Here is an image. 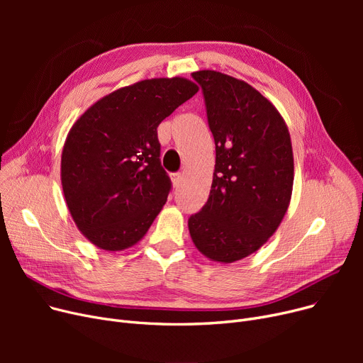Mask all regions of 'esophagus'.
Segmentation results:
<instances>
[{
  "label": "esophagus",
  "instance_id": "34e87169",
  "mask_svg": "<svg viewBox=\"0 0 363 363\" xmlns=\"http://www.w3.org/2000/svg\"><path fill=\"white\" fill-rule=\"evenodd\" d=\"M170 179H172V184H174V186L178 188L182 182V175L181 174H174V175H170Z\"/></svg>",
  "mask_w": 363,
  "mask_h": 363
}]
</instances>
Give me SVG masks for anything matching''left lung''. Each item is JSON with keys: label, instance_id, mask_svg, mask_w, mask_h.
Wrapping results in <instances>:
<instances>
[{"label": "left lung", "instance_id": "left-lung-1", "mask_svg": "<svg viewBox=\"0 0 363 363\" xmlns=\"http://www.w3.org/2000/svg\"><path fill=\"white\" fill-rule=\"evenodd\" d=\"M193 78L204 94L216 164L207 203L188 230L201 255L226 264L257 252L287 213L291 138L277 107L252 85L216 70Z\"/></svg>", "mask_w": 363, "mask_h": 363}]
</instances>
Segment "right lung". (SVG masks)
Listing matches in <instances>:
<instances>
[{
	"instance_id": "add662e5",
	"label": "right lung",
	"mask_w": 363,
	"mask_h": 363,
	"mask_svg": "<svg viewBox=\"0 0 363 363\" xmlns=\"http://www.w3.org/2000/svg\"><path fill=\"white\" fill-rule=\"evenodd\" d=\"M197 91L181 76L144 79L100 99L70 128L63 194L78 230L99 249L135 245L160 213L170 179L159 159L157 126Z\"/></svg>"
}]
</instances>
